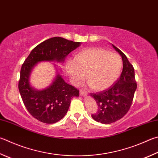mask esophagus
Returning <instances> with one entry per match:
<instances>
[{
	"label": "esophagus",
	"instance_id": "obj_1",
	"mask_svg": "<svg viewBox=\"0 0 158 158\" xmlns=\"http://www.w3.org/2000/svg\"><path fill=\"white\" fill-rule=\"evenodd\" d=\"M79 93H80V95L85 96V95H86V94H87V92H85V90H80Z\"/></svg>",
	"mask_w": 158,
	"mask_h": 158
}]
</instances>
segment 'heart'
Instances as JSON below:
<instances>
[{"label":"heart","mask_w":158,"mask_h":158,"mask_svg":"<svg viewBox=\"0 0 158 158\" xmlns=\"http://www.w3.org/2000/svg\"><path fill=\"white\" fill-rule=\"evenodd\" d=\"M122 67L119 54L101 48H91L79 52L74 61L68 62L66 70L72 81L79 84L85 78L95 90H103L118 79Z\"/></svg>","instance_id":"b5f03b06"}]
</instances>
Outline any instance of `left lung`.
I'll use <instances>...</instances> for the list:
<instances>
[{
  "instance_id": "1",
  "label": "left lung",
  "mask_w": 158,
  "mask_h": 158,
  "mask_svg": "<svg viewBox=\"0 0 158 158\" xmlns=\"http://www.w3.org/2000/svg\"><path fill=\"white\" fill-rule=\"evenodd\" d=\"M113 46L122 56L123 70L121 75L106 90L90 93L99 106L97 113L91 116L95 121L102 124L113 123L128 113L137 88L133 65L121 50L114 45Z\"/></svg>"
}]
</instances>
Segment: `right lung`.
<instances>
[{
    "label": "right lung",
    "instance_id": "1",
    "mask_svg": "<svg viewBox=\"0 0 158 158\" xmlns=\"http://www.w3.org/2000/svg\"><path fill=\"white\" fill-rule=\"evenodd\" d=\"M81 45L61 37H53L41 43L31 51L22 65L19 90L28 112L34 118L45 124H54L64 118L71 99L79 97V90L68 84L59 73L50 86L42 90L30 84L32 68L40 61L64 62L68 54Z\"/></svg>",
    "mask_w": 158,
    "mask_h": 158
}]
</instances>
